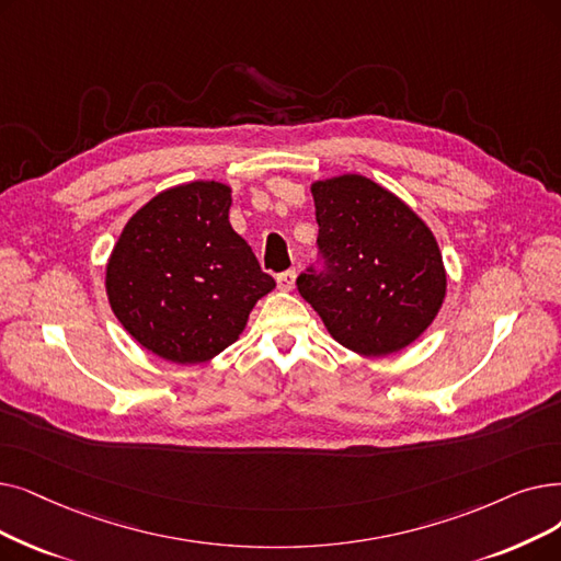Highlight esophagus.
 <instances>
[{
  "mask_svg": "<svg viewBox=\"0 0 561 561\" xmlns=\"http://www.w3.org/2000/svg\"><path fill=\"white\" fill-rule=\"evenodd\" d=\"M277 286L279 290H294L296 288V271H286L277 275Z\"/></svg>",
  "mask_w": 561,
  "mask_h": 561,
  "instance_id": "1",
  "label": "esophagus"
}]
</instances>
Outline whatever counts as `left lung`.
<instances>
[{
  "label": "left lung",
  "mask_w": 561,
  "mask_h": 561,
  "mask_svg": "<svg viewBox=\"0 0 561 561\" xmlns=\"http://www.w3.org/2000/svg\"><path fill=\"white\" fill-rule=\"evenodd\" d=\"M323 273L298 277L330 336L364 357L417 341L443 309L447 271L431 227L394 192L362 174L311 183Z\"/></svg>",
  "instance_id": "obj_1"
}]
</instances>
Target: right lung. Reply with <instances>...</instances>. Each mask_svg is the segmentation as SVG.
<instances>
[{
	"mask_svg": "<svg viewBox=\"0 0 561 561\" xmlns=\"http://www.w3.org/2000/svg\"><path fill=\"white\" fill-rule=\"evenodd\" d=\"M231 187L190 181L158 192L121 231L105 267L107 300L141 348L202 364L242 334L275 279L231 222Z\"/></svg>",
	"mask_w": 561,
	"mask_h": 561,
	"instance_id": "right-lung-1",
	"label": "right lung"
}]
</instances>
